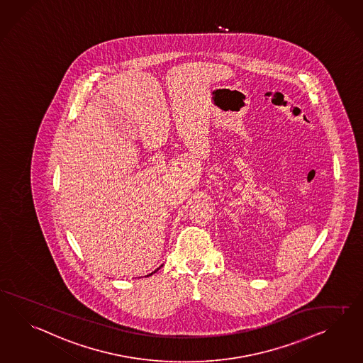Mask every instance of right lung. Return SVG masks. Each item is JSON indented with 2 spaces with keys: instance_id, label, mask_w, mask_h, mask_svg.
<instances>
[{
  "instance_id": "right-lung-1",
  "label": "right lung",
  "mask_w": 363,
  "mask_h": 363,
  "mask_svg": "<svg viewBox=\"0 0 363 363\" xmlns=\"http://www.w3.org/2000/svg\"><path fill=\"white\" fill-rule=\"evenodd\" d=\"M159 269H160V267H159ZM159 269H155V271H154V272H157V271H158ZM154 272H151V274H150V275H152V274H154ZM150 275H147V277H150Z\"/></svg>"
}]
</instances>
